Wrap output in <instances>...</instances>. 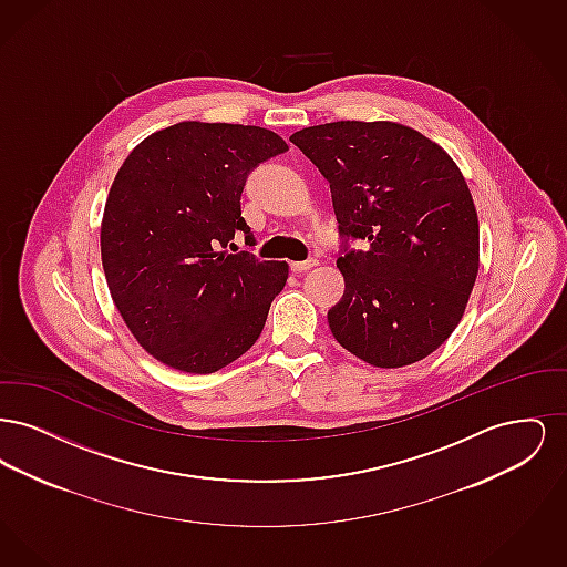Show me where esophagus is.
Returning a JSON list of instances; mask_svg holds the SVG:
<instances>
[{"label":"esophagus","instance_id":"esophagus-1","mask_svg":"<svg viewBox=\"0 0 567 567\" xmlns=\"http://www.w3.org/2000/svg\"><path fill=\"white\" fill-rule=\"evenodd\" d=\"M319 266V261L317 259H306V261H296V264H291V271H308L312 270V268H317Z\"/></svg>","mask_w":567,"mask_h":567}]
</instances>
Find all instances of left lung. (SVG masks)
<instances>
[{
	"instance_id": "obj_1",
	"label": "left lung",
	"mask_w": 567,
	"mask_h": 567,
	"mask_svg": "<svg viewBox=\"0 0 567 567\" xmlns=\"http://www.w3.org/2000/svg\"><path fill=\"white\" fill-rule=\"evenodd\" d=\"M291 142L329 183L342 238L347 289L327 312L333 338L377 368L432 354L455 331L478 274V216L457 165L389 121L324 123Z\"/></svg>"
}]
</instances>
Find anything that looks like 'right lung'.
I'll return each mask as SVG.
<instances>
[{
    "instance_id": "add662e5",
    "label": "right lung",
    "mask_w": 567,
    "mask_h": 567,
    "mask_svg": "<svg viewBox=\"0 0 567 567\" xmlns=\"http://www.w3.org/2000/svg\"><path fill=\"white\" fill-rule=\"evenodd\" d=\"M289 146L252 125L187 121L121 165L102 220V264L123 321L165 365L213 374L248 351L287 282L285 261L227 252L244 234L248 174Z\"/></svg>"
}]
</instances>
